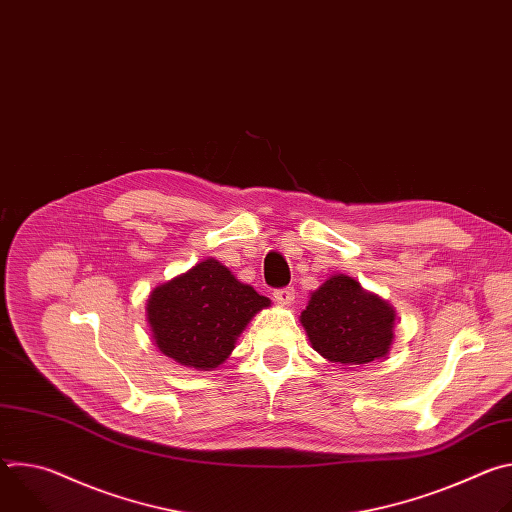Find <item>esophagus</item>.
<instances>
[{
  "label": "esophagus",
  "mask_w": 512,
  "mask_h": 512,
  "mask_svg": "<svg viewBox=\"0 0 512 512\" xmlns=\"http://www.w3.org/2000/svg\"><path fill=\"white\" fill-rule=\"evenodd\" d=\"M273 300H275L277 304H283V306L294 304V300H296V289H294V287H279V289L273 291Z\"/></svg>",
  "instance_id": "1"
}]
</instances>
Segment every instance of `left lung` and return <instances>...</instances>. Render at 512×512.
Returning <instances> with one entry per match:
<instances>
[{
    "label": "left lung",
    "instance_id": "left-lung-1",
    "mask_svg": "<svg viewBox=\"0 0 512 512\" xmlns=\"http://www.w3.org/2000/svg\"><path fill=\"white\" fill-rule=\"evenodd\" d=\"M393 322V308L346 275L322 283L302 312L312 346L324 358L342 364H364L385 356L393 342Z\"/></svg>",
    "mask_w": 512,
    "mask_h": 512
}]
</instances>
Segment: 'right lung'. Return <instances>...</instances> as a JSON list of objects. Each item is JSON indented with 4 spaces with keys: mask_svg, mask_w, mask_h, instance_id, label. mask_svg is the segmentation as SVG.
<instances>
[{
    "mask_svg": "<svg viewBox=\"0 0 512 512\" xmlns=\"http://www.w3.org/2000/svg\"><path fill=\"white\" fill-rule=\"evenodd\" d=\"M269 304L225 265L206 259L152 291L148 320L166 356L210 371L229 358L237 336Z\"/></svg>",
    "mask_w": 512,
    "mask_h": 512,
    "instance_id": "obj_1",
    "label": "right lung"
}]
</instances>
